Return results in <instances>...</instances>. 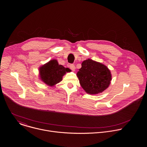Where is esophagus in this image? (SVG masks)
I'll return each instance as SVG.
<instances>
[{
    "label": "esophagus",
    "instance_id": "obj_1",
    "mask_svg": "<svg viewBox=\"0 0 147 147\" xmlns=\"http://www.w3.org/2000/svg\"><path fill=\"white\" fill-rule=\"evenodd\" d=\"M69 68H70V69H71L72 71H75V65H74V64H70V65H69Z\"/></svg>",
    "mask_w": 147,
    "mask_h": 147
}]
</instances>
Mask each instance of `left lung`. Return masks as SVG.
<instances>
[{
    "label": "left lung",
    "instance_id": "1",
    "mask_svg": "<svg viewBox=\"0 0 147 147\" xmlns=\"http://www.w3.org/2000/svg\"><path fill=\"white\" fill-rule=\"evenodd\" d=\"M77 76L83 89L89 94L103 92L111 81V74L107 66L91 59L82 62Z\"/></svg>",
    "mask_w": 147,
    "mask_h": 147
}]
</instances>
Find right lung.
Instances as JSON below:
<instances>
[{
	"instance_id": "obj_1",
	"label": "right lung",
	"mask_w": 147,
	"mask_h": 147,
	"mask_svg": "<svg viewBox=\"0 0 147 147\" xmlns=\"http://www.w3.org/2000/svg\"><path fill=\"white\" fill-rule=\"evenodd\" d=\"M70 71L68 68L59 64L57 60L52 59L39 68V76L45 84L53 86L61 82L63 76Z\"/></svg>"
}]
</instances>
